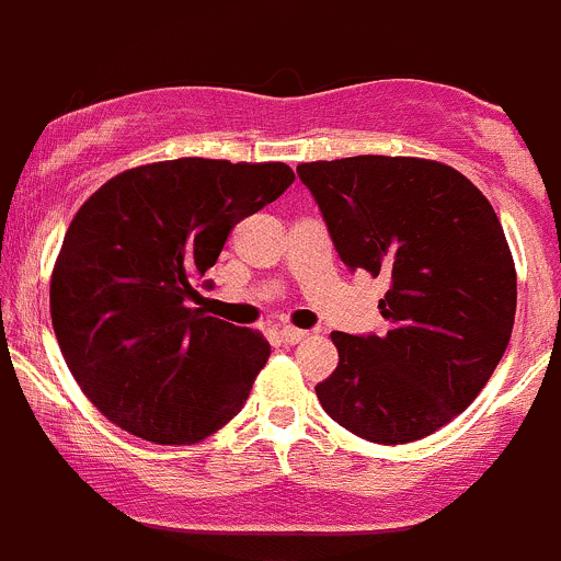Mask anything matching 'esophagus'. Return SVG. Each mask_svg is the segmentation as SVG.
I'll return each mask as SVG.
<instances>
[{
  "mask_svg": "<svg viewBox=\"0 0 561 561\" xmlns=\"http://www.w3.org/2000/svg\"><path fill=\"white\" fill-rule=\"evenodd\" d=\"M279 335H282V341H285V344H300V341H306V330H300V328H293V325H285L279 330Z\"/></svg>",
  "mask_w": 561,
  "mask_h": 561,
  "instance_id": "34e87169",
  "label": "esophagus"
}]
</instances>
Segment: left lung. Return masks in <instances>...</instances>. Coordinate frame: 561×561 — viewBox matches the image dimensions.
<instances>
[{"mask_svg":"<svg viewBox=\"0 0 561 561\" xmlns=\"http://www.w3.org/2000/svg\"><path fill=\"white\" fill-rule=\"evenodd\" d=\"M341 261L392 287L385 335L333 333L339 365L317 385L333 422L409 444L462 414L505 355L516 265L486 196L457 169L411 156L300 163Z\"/></svg>","mask_w":561,"mask_h":561,"instance_id":"8db88e82","label":"left lung"}]
</instances>
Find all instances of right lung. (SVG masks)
<instances>
[{
  "label": "right lung",
  "mask_w": 561,
  "mask_h": 561,
  "mask_svg": "<svg viewBox=\"0 0 561 561\" xmlns=\"http://www.w3.org/2000/svg\"><path fill=\"white\" fill-rule=\"evenodd\" d=\"M293 180L276 161L176 158L126 169L80 206L53 265L50 320L75 381L112 424L191 446L239 414L271 346L193 309V282L236 222Z\"/></svg>",
  "instance_id": "right-lung-1"
}]
</instances>
